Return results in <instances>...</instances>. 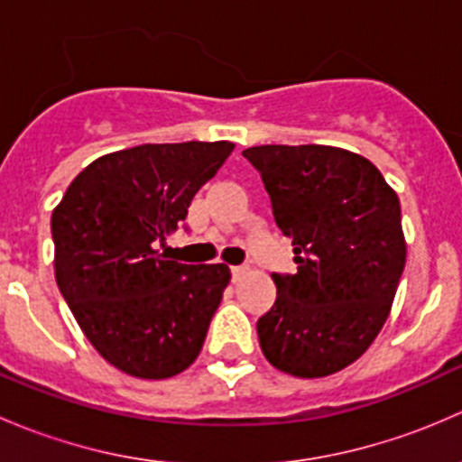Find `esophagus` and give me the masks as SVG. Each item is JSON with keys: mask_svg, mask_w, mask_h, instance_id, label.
Listing matches in <instances>:
<instances>
[{"mask_svg": "<svg viewBox=\"0 0 462 462\" xmlns=\"http://www.w3.org/2000/svg\"><path fill=\"white\" fill-rule=\"evenodd\" d=\"M230 273H232V279H235V282H236V279H239L241 274L245 273V265H232Z\"/></svg>", "mask_w": 462, "mask_h": 462, "instance_id": "1", "label": "esophagus"}]
</instances>
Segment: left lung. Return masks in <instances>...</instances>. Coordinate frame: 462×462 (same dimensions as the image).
Listing matches in <instances>:
<instances>
[{
  "label": "left lung",
  "mask_w": 462,
  "mask_h": 462,
  "mask_svg": "<svg viewBox=\"0 0 462 462\" xmlns=\"http://www.w3.org/2000/svg\"><path fill=\"white\" fill-rule=\"evenodd\" d=\"M295 245L297 273H273L277 300L261 315L274 369L324 377L356 362L386 321L407 245L398 194L357 153L324 144L244 149Z\"/></svg>",
  "instance_id": "left-lung-1"
}]
</instances>
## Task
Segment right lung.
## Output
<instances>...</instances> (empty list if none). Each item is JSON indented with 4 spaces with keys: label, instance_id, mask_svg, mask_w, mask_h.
Listing matches in <instances>:
<instances>
[{
    "label": "right lung",
    "instance_id": "1",
    "mask_svg": "<svg viewBox=\"0 0 462 462\" xmlns=\"http://www.w3.org/2000/svg\"><path fill=\"white\" fill-rule=\"evenodd\" d=\"M235 144H138L106 153L69 185L51 217L55 279L96 351L116 369L162 380L201 353L230 282L223 263L188 265L156 250Z\"/></svg>",
    "mask_w": 462,
    "mask_h": 462
}]
</instances>
